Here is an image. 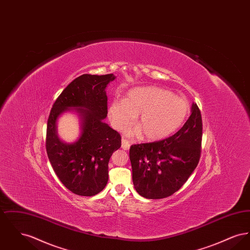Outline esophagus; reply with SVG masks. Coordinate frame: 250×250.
Masks as SVG:
<instances>
[{"mask_svg": "<svg viewBox=\"0 0 250 250\" xmlns=\"http://www.w3.org/2000/svg\"><path fill=\"white\" fill-rule=\"evenodd\" d=\"M130 143H129L128 141H126V140H125V139L122 140V148H123L124 150H128V149L130 148Z\"/></svg>", "mask_w": 250, "mask_h": 250, "instance_id": "34e87169", "label": "esophagus"}]
</instances>
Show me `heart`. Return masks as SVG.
Masks as SVG:
<instances>
[{
	"label": "heart",
	"mask_w": 250,
	"mask_h": 250,
	"mask_svg": "<svg viewBox=\"0 0 250 250\" xmlns=\"http://www.w3.org/2000/svg\"><path fill=\"white\" fill-rule=\"evenodd\" d=\"M190 111L188 101L166 89L145 86L129 90L124 100H114L107 109L112 126L118 131L129 127L138 115V127L127 132L148 141H159L181 128Z\"/></svg>",
	"instance_id": "1"
}]
</instances>
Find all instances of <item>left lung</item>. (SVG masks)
Segmentation results:
<instances>
[{
  "label": "left lung",
  "mask_w": 250,
  "mask_h": 250,
  "mask_svg": "<svg viewBox=\"0 0 250 250\" xmlns=\"http://www.w3.org/2000/svg\"><path fill=\"white\" fill-rule=\"evenodd\" d=\"M202 137V114L193 103L189 118L173 136L160 142L131 145L129 158L136 191L152 200L178 191L199 163Z\"/></svg>",
  "instance_id": "obj_1"
}]
</instances>
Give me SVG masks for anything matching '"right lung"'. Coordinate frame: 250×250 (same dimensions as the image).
Instances as JSON below:
<instances>
[{"instance_id": "add662e5", "label": "right lung", "mask_w": 250, "mask_h": 250, "mask_svg": "<svg viewBox=\"0 0 250 250\" xmlns=\"http://www.w3.org/2000/svg\"><path fill=\"white\" fill-rule=\"evenodd\" d=\"M115 79L113 74L78 77L62 92L48 117L49 162L62 185L79 196H95L105 188L109 158L121 147L119 133L103 121L107 114L106 88ZM67 111L80 120L81 133L73 143L58 136V120Z\"/></svg>"}]
</instances>
